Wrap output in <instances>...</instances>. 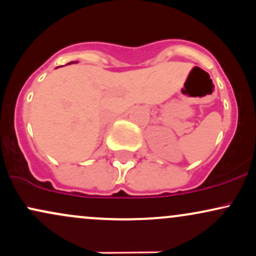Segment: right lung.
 <instances>
[{"instance_id": "add662e5", "label": "right lung", "mask_w": 256, "mask_h": 256, "mask_svg": "<svg viewBox=\"0 0 256 256\" xmlns=\"http://www.w3.org/2000/svg\"><path fill=\"white\" fill-rule=\"evenodd\" d=\"M70 64H72V62H70Z\"/></svg>"}]
</instances>
